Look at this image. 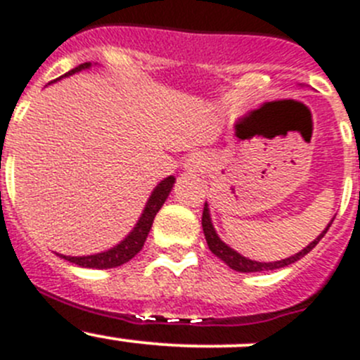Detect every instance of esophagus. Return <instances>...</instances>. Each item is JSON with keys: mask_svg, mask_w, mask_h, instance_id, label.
Instances as JSON below:
<instances>
[{"mask_svg": "<svg viewBox=\"0 0 360 360\" xmlns=\"http://www.w3.org/2000/svg\"><path fill=\"white\" fill-rule=\"evenodd\" d=\"M184 169L191 170V172H197V170L202 169V158L200 156H190L184 163Z\"/></svg>", "mask_w": 360, "mask_h": 360, "instance_id": "esophagus-1", "label": "esophagus"}]
</instances>
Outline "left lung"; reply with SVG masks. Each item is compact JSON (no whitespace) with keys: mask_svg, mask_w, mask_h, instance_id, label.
<instances>
[{"mask_svg":"<svg viewBox=\"0 0 360 360\" xmlns=\"http://www.w3.org/2000/svg\"><path fill=\"white\" fill-rule=\"evenodd\" d=\"M332 221H334V218L328 221V226L321 231V234L316 238V240L311 241L307 247L302 248V250L298 252V254H295V256L286 257V259H281V261H271V263H261V261H254V259H248V257L241 256L240 252H236L234 248H231L229 245L224 243V241H221V238L218 236L217 231H214V227H213V221H211V214H210V206H207V202L204 204V211H202V231H204V236H206L210 250L213 252L214 256L220 257V259L224 261L227 266L233 268V270H236V271H241V274H252V271H270V270H277V268L290 266V264H293L295 261L302 259L305 254H309L312 248L316 247L318 241H320L321 238L327 234V231H328V227H330Z\"/></svg>","mask_w":360,"mask_h":360,"instance_id":"1","label":"left lung"}]
</instances>
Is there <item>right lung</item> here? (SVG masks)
<instances>
[{
    "label": "right lung",
    "instance_id": "1",
    "mask_svg": "<svg viewBox=\"0 0 360 360\" xmlns=\"http://www.w3.org/2000/svg\"><path fill=\"white\" fill-rule=\"evenodd\" d=\"M92 67V63L86 62L82 63V65L74 67L72 70L63 76H72L76 72H82V70H86ZM174 183H176V177L169 176L165 177L163 181L158 183V186L154 188L150 197L147 199L146 207H143L142 214H140L139 221L134 224V227L131 229V233L124 238L120 243H117L115 247L108 248V250L99 252V254H92V256H63V254H56L62 259L69 261V263L78 264L82 268H97V270H106V268H115L120 266V264L127 263L129 259H133L140 250H142L143 243L147 240V234H149L150 227H153L154 217H156L158 211L161 210V206L165 204V200L169 199L170 191H172Z\"/></svg>",
    "mask_w": 360,
    "mask_h": 360
}]
</instances>
